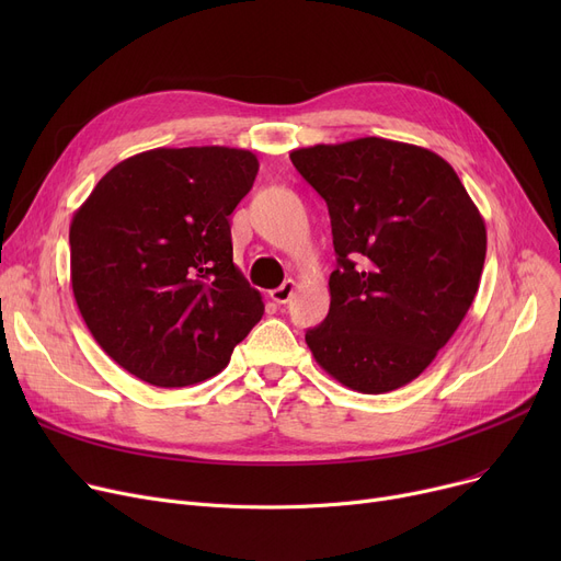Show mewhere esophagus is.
Masks as SVG:
<instances>
[{
    "label": "esophagus",
    "instance_id": "1",
    "mask_svg": "<svg viewBox=\"0 0 561 561\" xmlns=\"http://www.w3.org/2000/svg\"><path fill=\"white\" fill-rule=\"evenodd\" d=\"M293 293H296V282L286 279L282 286H277V288L271 290V298H273L275 302H279V305H286V302L293 298Z\"/></svg>",
    "mask_w": 561,
    "mask_h": 561
}]
</instances>
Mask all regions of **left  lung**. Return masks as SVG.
<instances>
[{"mask_svg": "<svg viewBox=\"0 0 561 561\" xmlns=\"http://www.w3.org/2000/svg\"><path fill=\"white\" fill-rule=\"evenodd\" d=\"M328 202L330 313L307 332L318 366L379 396L416 379L476 300L486 227L453 165L419 145L357 138L290 152Z\"/></svg>", "mask_w": 561, "mask_h": 561, "instance_id": "left-lung-1", "label": "left lung"}]
</instances>
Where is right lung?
Masks as SVG:
<instances>
[{"instance_id": "add662e5", "label": "right lung", "mask_w": 561, "mask_h": 561, "mask_svg": "<svg viewBox=\"0 0 561 561\" xmlns=\"http://www.w3.org/2000/svg\"><path fill=\"white\" fill-rule=\"evenodd\" d=\"M259 161L236 147H157L113 165L70 222V282L106 355L152 387L218 375L263 316L233 265L229 216Z\"/></svg>"}]
</instances>
